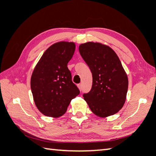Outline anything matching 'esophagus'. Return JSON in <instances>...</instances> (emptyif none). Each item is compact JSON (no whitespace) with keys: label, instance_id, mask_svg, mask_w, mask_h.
Listing matches in <instances>:
<instances>
[{"label":"esophagus","instance_id":"1","mask_svg":"<svg viewBox=\"0 0 156 156\" xmlns=\"http://www.w3.org/2000/svg\"><path fill=\"white\" fill-rule=\"evenodd\" d=\"M78 87L79 88V90H80V91L82 90V84H78Z\"/></svg>","mask_w":156,"mask_h":156}]
</instances>
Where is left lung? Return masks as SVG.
Masks as SVG:
<instances>
[{
    "label": "left lung",
    "mask_w": 156,
    "mask_h": 156,
    "mask_svg": "<svg viewBox=\"0 0 156 156\" xmlns=\"http://www.w3.org/2000/svg\"><path fill=\"white\" fill-rule=\"evenodd\" d=\"M82 58L92 74L90 91L83 97L98 117L115 115L125 104L128 78L115 51L101 43L89 41L79 46Z\"/></svg>",
    "instance_id": "1"
}]
</instances>
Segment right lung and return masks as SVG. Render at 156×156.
<instances>
[{"mask_svg": "<svg viewBox=\"0 0 156 156\" xmlns=\"http://www.w3.org/2000/svg\"><path fill=\"white\" fill-rule=\"evenodd\" d=\"M74 42L59 41L49 47L32 73L31 88L38 110L47 117H59L80 94L67 66L74 54Z\"/></svg>", "mask_w": 156, "mask_h": 156, "instance_id": "1", "label": "right lung"}]
</instances>
